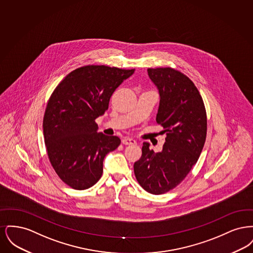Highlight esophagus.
<instances>
[{
  "mask_svg": "<svg viewBox=\"0 0 253 253\" xmlns=\"http://www.w3.org/2000/svg\"><path fill=\"white\" fill-rule=\"evenodd\" d=\"M122 143L125 145H133L136 143V141L132 138H130V137H125V138L122 139Z\"/></svg>",
  "mask_w": 253,
  "mask_h": 253,
  "instance_id": "34e87169",
  "label": "esophagus"
}]
</instances>
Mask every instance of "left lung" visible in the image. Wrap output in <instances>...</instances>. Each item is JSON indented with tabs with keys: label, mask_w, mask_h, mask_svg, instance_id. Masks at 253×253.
<instances>
[{
	"label": "left lung",
	"mask_w": 253,
	"mask_h": 253,
	"mask_svg": "<svg viewBox=\"0 0 253 253\" xmlns=\"http://www.w3.org/2000/svg\"><path fill=\"white\" fill-rule=\"evenodd\" d=\"M148 75L159 90L157 122L167 136L159 153L143 143L133 171L145 191L157 195L177 187L196 164L207 137V113L198 89L185 74L159 67L148 68Z\"/></svg>",
	"instance_id": "1"
}]
</instances>
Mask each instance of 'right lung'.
Returning <instances> with one entry per match:
<instances>
[{
    "label": "right lung",
    "instance_id": "right-lung-1",
    "mask_svg": "<svg viewBox=\"0 0 253 253\" xmlns=\"http://www.w3.org/2000/svg\"><path fill=\"white\" fill-rule=\"evenodd\" d=\"M134 69L84 65L69 73L49 97L42 127L51 166L75 190L94 186L102 175L103 159L121 139L96 132V120L109 107L115 90Z\"/></svg>",
    "mask_w": 253,
    "mask_h": 253
}]
</instances>
